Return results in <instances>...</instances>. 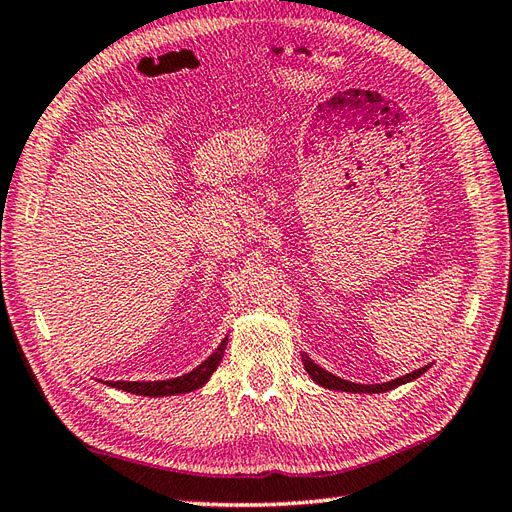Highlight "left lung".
<instances>
[{"instance_id":"8db88e82","label":"left lung","mask_w":512,"mask_h":512,"mask_svg":"<svg viewBox=\"0 0 512 512\" xmlns=\"http://www.w3.org/2000/svg\"><path fill=\"white\" fill-rule=\"evenodd\" d=\"M303 363H305L307 374H309L318 385L329 387V389H337V391H352V393H383V391H389V389H393V387H400V385H404V383L415 381L417 376H422V374L428 370V365H426V368H419V370H415V372H411V374L400 376V378H396V381L378 383V385H359V383L344 381V378H339V376H335V374H331V372L322 370L318 363H313V361L305 355V352H303Z\"/></svg>"}]
</instances>
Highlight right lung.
<instances>
[{
  "mask_svg": "<svg viewBox=\"0 0 512 512\" xmlns=\"http://www.w3.org/2000/svg\"><path fill=\"white\" fill-rule=\"evenodd\" d=\"M225 348H227V337L222 339L220 346L216 348L214 355H209L199 368L183 374V376H177V378H168V381H149V383H140V381H116V383H106L110 387H116V389H123V391H129V393H136V396H149V398H160V396H177V393H188V391H194L203 387L209 376H212L218 368V363L222 361V355H225Z\"/></svg>",
  "mask_w": 512,
  "mask_h": 512,
  "instance_id": "obj_1",
  "label": "right lung"
}]
</instances>
